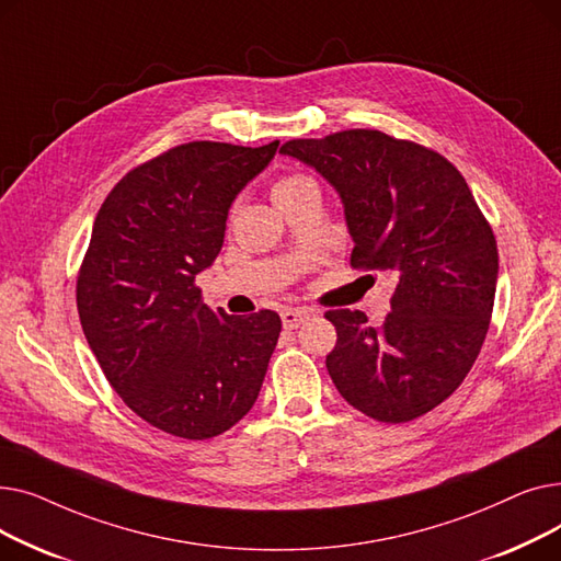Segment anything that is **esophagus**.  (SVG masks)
Wrapping results in <instances>:
<instances>
[{"label":"esophagus","instance_id":"esophagus-1","mask_svg":"<svg viewBox=\"0 0 561 561\" xmlns=\"http://www.w3.org/2000/svg\"><path fill=\"white\" fill-rule=\"evenodd\" d=\"M309 316H311V311H307V309H284L282 311V322H284L286 330H296V328L302 325L305 320H309Z\"/></svg>","mask_w":561,"mask_h":561}]
</instances>
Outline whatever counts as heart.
Here are the masks:
<instances>
[{
  "label": "heart",
  "instance_id": "1",
  "mask_svg": "<svg viewBox=\"0 0 561 561\" xmlns=\"http://www.w3.org/2000/svg\"><path fill=\"white\" fill-rule=\"evenodd\" d=\"M309 191H318V186H316L311 176H307V174H286V176H279V180L273 184L271 195H273L277 206H284L286 202L296 199V197H300Z\"/></svg>",
  "mask_w": 561,
  "mask_h": 561
}]
</instances>
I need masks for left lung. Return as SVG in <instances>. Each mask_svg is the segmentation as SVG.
<instances>
[{"label":"left lung","mask_w":561,"mask_h":561,"mask_svg":"<svg viewBox=\"0 0 561 561\" xmlns=\"http://www.w3.org/2000/svg\"><path fill=\"white\" fill-rule=\"evenodd\" d=\"M343 202L352 268L396 277L391 313L336 309L328 370L339 393L379 423L414 421L473 368L493 311L497 248L461 172L427 147L377 129L296 138L279 147Z\"/></svg>","instance_id":"left-lung-1"}]
</instances>
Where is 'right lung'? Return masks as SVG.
I'll return each mask as SVG.
<instances>
[{
    "label": "right lung",
    "instance_id": "obj_1",
    "mask_svg": "<svg viewBox=\"0 0 561 561\" xmlns=\"http://www.w3.org/2000/svg\"><path fill=\"white\" fill-rule=\"evenodd\" d=\"M277 147L176 145L127 172L95 218L77 277L85 341L134 414L172 436L227 432L268 370L279 316L211 311L195 275L216 261L231 202Z\"/></svg>",
    "mask_w": 561,
    "mask_h": 561
}]
</instances>
